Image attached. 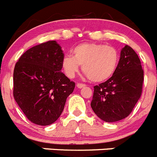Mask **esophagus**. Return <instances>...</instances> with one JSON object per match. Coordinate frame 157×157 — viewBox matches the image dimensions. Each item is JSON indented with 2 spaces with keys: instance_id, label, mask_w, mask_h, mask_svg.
<instances>
[{
  "instance_id": "34e87169",
  "label": "esophagus",
  "mask_w": 157,
  "mask_h": 157,
  "mask_svg": "<svg viewBox=\"0 0 157 157\" xmlns=\"http://www.w3.org/2000/svg\"><path fill=\"white\" fill-rule=\"evenodd\" d=\"M85 86H86L85 84H81V83H77V87H79V88H82V87H85Z\"/></svg>"
}]
</instances>
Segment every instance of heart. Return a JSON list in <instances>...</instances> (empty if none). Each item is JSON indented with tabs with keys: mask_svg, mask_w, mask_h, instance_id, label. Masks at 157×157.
I'll return each mask as SVG.
<instances>
[{
	"mask_svg": "<svg viewBox=\"0 0 157 157\" xmlns=\"http://www.w3.org/2000/svg\"><path fill=\"white\" fill-rule=\"evenodd\" d=\"M73 56H66L62 66L67 77L73 78L82 70L93 82H102L109 78L116 71L119 62V54L115 48L97 43H83L72 52Z\"/></svg>",
	"mask_w": 157,
	"mask_h": 157,
	"instance_id": "1",
	"label": "heart"
}]
</instances>
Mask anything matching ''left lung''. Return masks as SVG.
I'll list each match as a JSON object with an SVG mask.
<instances>
[{"label":"left lung","instance_id":"1","mask_svg":"<svg viewBox=\"0 0 157 157\" xmlns=\"http://www.w3.org/2000/svg\"><path fill=\"white\" fill-rule=\"evenodd\" d=\"M143 80L140 59L132 48L126 45L112 77L94 87L91 106L94 113L109 123L126 118L140 98Z\"/></svg>","mask_w":157,"mask_h":157}]
</instances>
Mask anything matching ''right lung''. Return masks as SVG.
<instances>
[{
    "mask_svg": "<svg viewBox=\"0 0 157 157\" xmlns=\"http://www.w3.org/2000/svg\"><path fill=\"white\" fill-rule=\"evenodd\" d=\"M64 54L56 40L28 49L13 73V96L27 119L47 126L58 120L75 83L62 73Z\"/></svg>",
    "mask_w": 157,
    "mask_h": 157,
    "instance_id": "obj_1",
    "label": "right lung"
}]
</instances>
